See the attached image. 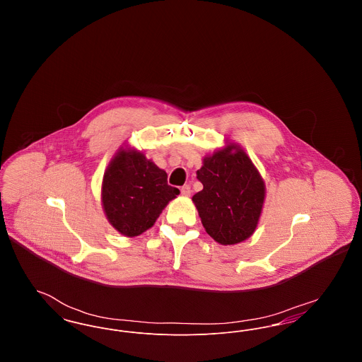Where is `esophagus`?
<instances>
[{"instance_id":"34e87169","label":"esophagus","mask_w":362,"mask_h":362,"mask_svg":"<svg viewBox=\"0 0 362 362\" xmlns=\"http://www.w3.org/2000/svg\"><path fill=\"white\" fill-rule=\"evenodd\" d=\"M180 192H182V195H183V197H189V194H191V189H189V185L183 186V187L180 189Z\"/></svg>"}]
</instances>
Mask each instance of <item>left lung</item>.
Returning <instances> with one entry per match:
<instances>
[{
    "label": "left lung",
    "mask_w": 362,
    "mask_h": 362,
    "mask_svg": "<svg viewBox=\"0 0 362 362\" xmlns=\"http://www.w3.org/2000/svg\"><path fill=\"white\" fill-rule=\"evenodd\" d=\"M197 179L204 189L192 201L207 233L224 245L248 239L258 224L264 185L245 152L235 145L217 151L204 158Z\"/></svg>",
    "instance_id": "obj_1"
}]
</instances>
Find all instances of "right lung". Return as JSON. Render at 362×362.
Listing matches in <instances>:
<instances>
[{"label":"right lung","instance_id":"right-lung-1","mask_svg":"<svg viewBox=\"0 0 362 362\" xmlns=\"http://www.w3.org/2000/svg\"><path fill=\"white\" fill-rule=\"evenodd\" d=\"M160 170L139 152L119 151L104 173L102 201L108 221L124 236H138L155 224L179 195Z\"/></svg>","mask_w":362,"mask_h":362}]
</instances>
